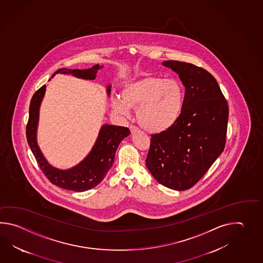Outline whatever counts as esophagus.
I'll return each mask as SVG.
<instances>
[{"label": "esophagus", "instance_id": "esophagus-1", "mask_svg": "<svg viewBox=\"0 0 263 263\" xmlns=\"http://www.w3.org/2000/svg\"><path fill=\"white\" fill-rule=\"evenodd\" d=\"M129 129H130V133H132V134H135V133L138 132V128L135 127V126H133V125L129 127Z\"/></svg>", "mask_w": 263, "mask_h": 263}]
</instances>
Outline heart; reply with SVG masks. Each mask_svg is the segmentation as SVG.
I'll return each mask as SVG.
<instances>
[{
	"instance_id": "heart-1",
	"label": "heart",
	"mask_w": 263,
	"mask_h": 263,
	"mask_svg": "<svg viewBox=\"0 0 263 263\" xmlns=\"http://www.w3.org/2000/svg\"><path fill=\"white\" fill-rule=\"evenodd\" d=\"M183 99L182 85L177 80L147 76L127 84L122 90V99H114L112 107L121 115L137 109L140 126L151 133H160L177 121Z\"/></svg>"
}]
</instances>
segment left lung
I'll use <instances>...</instances> for the list:
<instances>
[{
    "label": "left lung",
    "instance_id": "obj_1",
    "mask_svg": "<svg viewBox=\"0 0 263 263\" xmlns=\"http://www.w3.org/2000/svg\"><path fill=\"white\" fill-rule=\"evenodd\" d=\"M162 65L179 74L184 100L177 121L151 134L145 165L159 183L174 190L190 189L223 152L229 105L218 83L206 69L167 60Z\"/></svg>",
    "mask_w": 263,
    "mask_h": 263
}]
</instances>
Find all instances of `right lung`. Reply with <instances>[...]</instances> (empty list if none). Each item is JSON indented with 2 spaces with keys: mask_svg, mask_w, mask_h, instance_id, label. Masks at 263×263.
I'll return each mask as SVG.
<instances>
[{
  "mask_svg": "<svg viewBox=\"0 0 263 263\" xmlns=\"http://www.w3.org/2000/svg\"><path fill=\"white\" fill-rule=\"evenodd\" d=\"M99 65H96L88 69H58L52 76L57 73L72 74L74 77L94 80L97 76ZM46 85L41 86L34 93L29 108V119L26 126V137L30 148L34 154L42 173L50 180L52 184L63 189L84 192L94 188L106 176L109 169L112 167L115 160V154L118 145L123 138L127 137L130 132L126 127L104 125L101 128L99 137L89 155L77 166L68 170H59L50 166L45 160L41 151L36 144V126L39 121V110L40 102L43 99ZM110 86H108V94L110 93Z\"/></svg>",
  "mask_w": 263,
  "mask_h": 263,
  "instance_id": "obj_1",
  "label": "right lung"
}]
</instances>
